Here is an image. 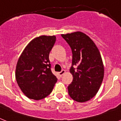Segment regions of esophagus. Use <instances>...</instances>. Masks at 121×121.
Wrapping results in <instances>:
<instances>
[{
	"label": "esophagus",
	"mask_w": 121,
	"mask_h": 121,
	"mask_svg": "<svg viewBox=\"0 0 121 121\" xmlns=\"http://www.w3.org/2000/svg\"><path fill=\"white\" fill-rule=\"evenodd\" d=\"M65 73V70H62L61 71H60V72L59 73V75H60V76H62L63 74H64Z\"/></svg>",
	"instance_id": "esophagus-1"
}]
</instances>
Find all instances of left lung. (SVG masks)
Returning a JSON list of instances; mask_svg holds the SVG:
<instances>
[{
  "mask_svg": "<svg viewBox=\"0 0 121 121\" xmlns=\"http://www.w3.org/2000/svg\"><path fill=\"white\" fill-rule=\"evenodd\" d=\"M61 36L73 54L70 71L73 79L68 86V94L77 102L88 101L98 93L103 81L104 68L100 52L93 41L82 32Z\"/></svg>",
  "mask_w": 121,
  "mask_h": 121,
  "instance_id": "obj_1",
  "label": "left lung"
}]
</instances>
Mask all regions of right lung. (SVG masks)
Wrapping results in <instances>:
<instances>
[{
    "instance_id": "right-lung-1",
    "label": "right lung",
    "mask_w": 121,
    "mask_h": 121,
    "mask_svg": "<svg viewBox=\"0 0 121 121\" xmlns=\"http://www.w3.org/2000/svg\"><path fill=\"white\" fill-rule=\"evenodd\" d=\"M56 36H41L27 45L19 57L16 79L26 97L40 100L48 96L57 81L51 70L49 54Z\"/></svg>"
}]
</instances>
